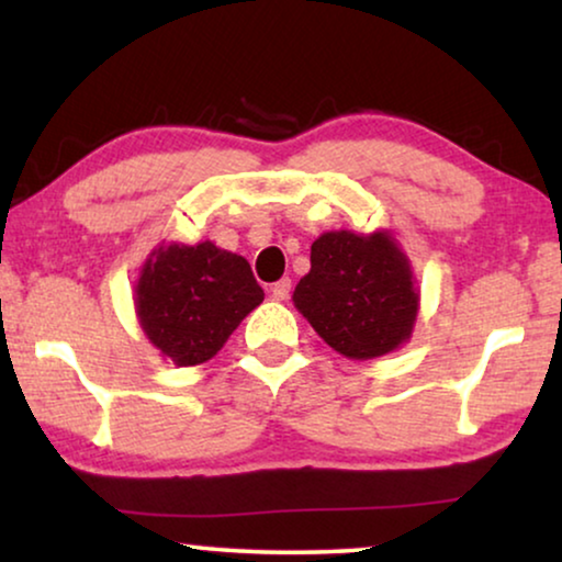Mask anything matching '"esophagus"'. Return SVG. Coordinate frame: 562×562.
<instances>
[{
    "mask_svg": "<svg viewBox=\"0 0 562 562\" xmlns=\"http://www.w3.org/2000/svg\"><path fill=\"white\" fill-rule=\"evenodd\" d=\"M271 296L279 299V302H286V299L291 296V279L276 281L273 286H271Z\"/></svg>",
    "mask_w": 562,
    "mask_h": 562,
    "instance_id": "1",
    "label": "esophagus"
}]
</instances>
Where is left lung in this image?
I'll list each match as a JSON object with an SVG mask.
<instances>
[{"instance_id": "1", "label": "left lung", "mask_w": 562, "mask_h": 562, "mask_svg": "<svg viewBox=\"0 0 562 562\" xmlns=\"http://www.w3.org/2000/svg\"><path fill=\"white\" fill-rule=\"evenodd\" d=\"M310 260L294 304L329 348L368 360L412 335L419 296L409 263L389 235L325 233L312 243Z\"/></svg>"}]
</instances>
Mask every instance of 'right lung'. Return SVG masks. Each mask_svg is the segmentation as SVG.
I'll use <instances>...</instances> for the list:
<instances>
[{"label": "right lung", "mask_w": 562, "mask_h": 562, "mask_svg": "<svg viewBox=\"0 0 562 562\" xmlns=\"http://www.w3.org/2000/svg\"><path fill=\"white\" fill-rule=\"evenodd\" d=\"M260 302L263 289L248 260L214 243L158 248L137 281V317L145 335L176 366L217 356Z\"/></svg>", "instance_id": "obj_1"}]
</instances>
